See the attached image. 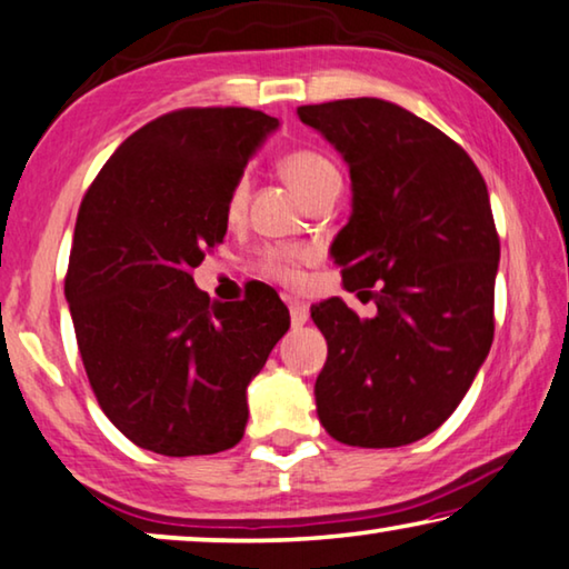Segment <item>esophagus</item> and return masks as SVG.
<instances>
[{
  "instance_id": "esophagus-1",
  "label": "esophagus",
  "mask_w": 569,
  "mask_h": 569,
  "mask_svg": "<svg viewBox=\"0 0 569 569\" xmlns=\"http://www.w3.org/2000/svg\"><path fill=\"white\" fill-rule=\"evenodd\" d=\"M290 318H292V326H305L310 318L308 312V305L300 302V300H290Z\"/></svg>"
}]
</instances>
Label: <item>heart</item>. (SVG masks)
<instances>
[{"label": "heart", "mask_w": 569, "mask_h": 569, "mask_svg": "<svg viewBox=\"0 0 569 569\" xmlns=\"http://www.w3.org/2000/svg\"><path fill=\"white\" fill-rule=\"evenodd\" d=\"M279 172H282L287 186H290L302 200L318 193L320 188L328 186V182L340 180L336 164L330 162L328 157L312 150H295L290 154H284L282 160H279ZM243 198H247V180H239L233 186V193L229 200V216H236L241 211ZM261 267H264V272L269 277L282 279L287 284L300 282L297 254L290 249H267L264 254H261Z\"/></svg>", "instance_id": "heart-1"}]
</instances>
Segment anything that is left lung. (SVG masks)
Segmentation results:
<instances>
[{"mask_svg":"<svg viewBox=\"0 0 569 569\" xmlns=\"http://www.w3.org/2000/svg\"><path fill=\"white\" fill-rule=\"evenodd\" d=\"M351 172V216L330 243L348 290L312 305L328 340L315 381L320 425L338 442L399 448L435 432L468 395L493 343L498 236L486 182L462 147L383 99L297 109Z\"/></svg>","mask_w":569,"mask_h":569,"instance_id":"8db88e82","label":"left lung"}]
</instances>
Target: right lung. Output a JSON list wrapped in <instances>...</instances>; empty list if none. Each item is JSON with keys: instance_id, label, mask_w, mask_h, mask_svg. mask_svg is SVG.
<instances>
[{"instance_id": "1", "label": "right lung", "mask_w": 569, "mask_h": 569, "mask_svg": "<svg viewBox=\"0 0 569 569\" xmlns=\"http://www.w3.org/2000/svg\"><path fill=\"white\" fill-rule=\"evenodd\" d=\"M277 129L251 109L164 113L117 147L78 211L66 277L78 351L103 415L157 456L233 448L247 387L290 328L277 292L218 302L190 274Z\"/></svg>"}]
</instances>
